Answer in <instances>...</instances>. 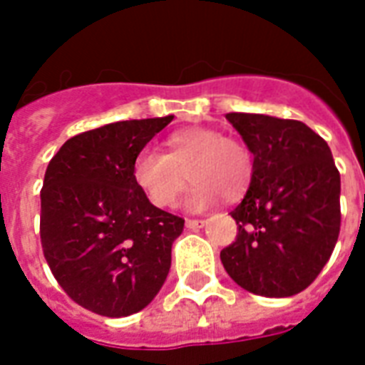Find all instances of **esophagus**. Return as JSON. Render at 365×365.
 <instances>
[{"instance_id": "esophagus-1", "label": "esophagus", "mask_w": 365, "mask_h": 365, "mask_svg": "<svg viewBox=\"0 0 365 365\" xmlns=\"http://www.w3.org/2000/svg\"><path fill=\"white\" fill-rule=\"evenodd\" d=\"M205 224H207L205 220H185V226H187L189 230H201Z\"/></svg>"}]
</instances>
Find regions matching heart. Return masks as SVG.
<instances>
[{
	"label": "heart",
	"instance_id": "obj_1",
	"mask_svg": "<svg viewBox=\"0 0 365 365\" xmlns=\"http://www.w3.org/2000/svg\"><path fill=\"white\" fill-rule=\"evenodd\" d=\"M168 153L141 149L132 164L133 183L157 208L174 207L189 180L195 183L187 208L202 210L224 195L235 201L252 180V153L237 138L207 126H189L166 138Z\"/></svg>",
	"mask_w": 365,
	"mask_h": 365
}]
</instances>
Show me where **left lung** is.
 <instances>
[{
  "label": "left lung",
  "mask_w": 365,
  "mask_h": 365,
  "mask_svg": "<svg viewBox=\"0 0 365 365\" xmlns=\"http://www.w3.org/2000/svg\"><path fill=\"white\" fill-rule=\"evenodd\" d=\"M252 153V180L232 210L237 237L220 252L239 287L293 297L318 277L341 232V176L324 138L299 120L230 113Z\"/></svg>",
  "instance_id": "left-lung-1"
}]
</instances>
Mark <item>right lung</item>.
Segmentation results:
<instances>
[{"label": "right lung", "mask_w": 365, "mask_h": 365, "mask_svg": "<svg viewBox=\"0 0 365 365\" xmlns=\"http://www.w3.org/2000/svg\"><path fill=\"white\" fill-rule=\"evenodd\" d=\"M174 116L113 122L78 133L49 160L40 237L51 274L86 310L122 318L166 282L183 218L153 207L133 183V158Z\"/></svg>", "instance_id": "right-lung-1"}]
</instances>
